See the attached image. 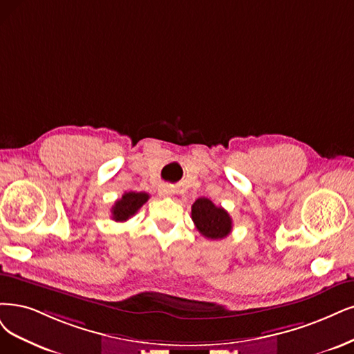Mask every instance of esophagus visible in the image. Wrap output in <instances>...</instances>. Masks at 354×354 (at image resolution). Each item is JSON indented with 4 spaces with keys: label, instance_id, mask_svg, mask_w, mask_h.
Instances as JSON below:
<instances>
[{
    "label": "esophagus",
    "instance_id": "esophagus-1",
    "mask_svg": "<svg viewBox=\"0 0 354 354\" xmlns=\"http://www.w3.org/2000/svg\"><path fill=\"white\" fill-rule=\"evenodd\" d=\"M174 188L170 185H160L159 187V195H162V197H170V195H174Z\"/></svg>",
    "mask_w": 354,
    "mask_h": 354
}]
</instances>
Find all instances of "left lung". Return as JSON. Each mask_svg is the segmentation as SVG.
Listing matches in <instances>:
<instances>
[{
	"mask_svg": "<svg viewBox=\"0 0 354 354\" xmlns=\"http://www.w3.org/2000/svg\"><path fill=\"white\" fill-rule=\"evenodd\" d=\"M195 227L207 239H223L232 232V217L223 207H217L208 198H198L191 207Z\"/></svg>",
	"mask_w": 354,
	"mask_h": 354,
	"instance_id": "obj_1",
	"label": "left lung"
}]
</instances>
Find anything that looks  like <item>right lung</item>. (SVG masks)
Wrapping results in <instances>:
<instances>
[{"instance_id":"obj_1","label":"right lung","mask_w":354,"mask_h":354,"mask_svg":"<svg viewBox=\"0 0 354 354\" xmlns=\"http://www.w3.org/2000/svg\"><path fill=\"white\" fill-rule=\"evenodd\" d=\"M149 198L150 195L147 192H134V191L125 192L122 195V198L115 201L111 210L112 218L115 221H127L140 210L142 204L147 203Z\"/></svg>"}]
</instances>
